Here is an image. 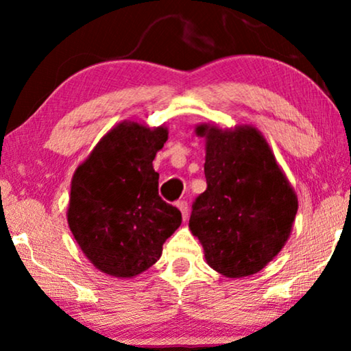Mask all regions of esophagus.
Here are the masks:
<instances>
[{"mask_svg":"<svg viewBox=\"0 0 351 351\" xmlns=\"http://www.w3.org/2000/svg\"><path fill=\"white\" fill-rule=\"evenodd\" d=\"M177 208L180 209V213H182V217H184V219L186 220V217H189V203H186L185 199H180V201H177Z\"/></svg>","mask_w":351,"mask_h":351,"instance_id":"obj_1","label":"esophagus"}]
</instances>
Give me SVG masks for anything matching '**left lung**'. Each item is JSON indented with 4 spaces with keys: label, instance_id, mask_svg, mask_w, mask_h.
<instances>
[{
    "label": "left lung",
    "instance_id": "8db88e82",
    "mask_svg": "<svg viewBox=\"0 0 351 351\" xmlns=\"http://www.w3.org/2000/svg\"><path fill=\"white\" fill-rule=\"evenodd\" d=\"M196 132L206 136L208 189L191 204V233L215 271L254 275L289 238L297 196L256 128L198 126Z\"/></svg>",
    "mask_w": 351,
    "mask_h": 351
}]
</instances>
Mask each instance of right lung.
<instances>
[{
    "label": "right lung",
    "instance_id": "obj_1",
    "mask_svg": "<svg viewBox=\"0 0 351 351\" xmlns=\"http://www.w3.org/2000/svg\"><path fill=\"white\" fill-rule=\"evenodd\" d=\"M167 129L121 123L97 143L71 180L69 225L100 271L131 278L161 257L182 223L180 210L158 193L153 169Z\"/></svg>",
    "mask_w": 351,
    "mask_h": 351
}]
</instances>
